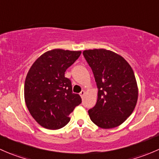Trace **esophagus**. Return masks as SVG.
<instances>
[{
    "instance_id": "1",
    "label": "esophagus",
    "mask_w": 159,
    "mask_h": 159,
    "mask_svg": "<svg viewBox=\"0 0 159 159\" xmlns=\"http://www.w3.org/2000/svg\"><path fill=\"white\" fill-rule=\"evenodd\" d=\"M84 94H85V91H81V93H80V95H81V97L82 98H84Z\"/></svg>"
}]
</instances>
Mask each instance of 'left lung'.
<instances>
[{
  "label": "left lung",
  "mask_w": 159,
  "mask_h": 159,
  "mask_svg": "<svg viewBox=\"0 0 159 159\" xmlns=\"http://www.w3.org/2000/svg\"><path fill=\"white\" fill-rule=\"evenodd\" d=\"M97 84L98 100L89 110L91 121L102 129L122 124L135 108L139 95L134 71L127 61L106 49L83 51Z\"/></svg>",
  "instance_id": "1"
}]
</instances>
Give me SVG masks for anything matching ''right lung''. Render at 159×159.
Masks as SVG:
<instances>
[{
    "mask_svg": "<svg viewBox=\"0 0 159 159\" xmlns=\"http://www.w3.org/2000/svg\"><path fill=\"white\" fill-rule=\"evenodd\" d=\"M81 51L53 49L31 65L25 83V100L31 116L41 126L59 129L70 121L69 115L81 103L72 92L65 72L81 55Z\"/></svg>",
    "mask_w": 159,
    "mask_h": 159,
    "instance_id": "obj_1",
    "label": "right lung"
}]
</instances>
